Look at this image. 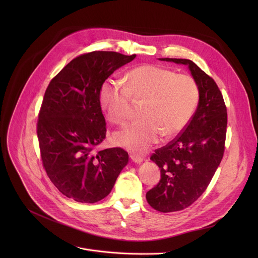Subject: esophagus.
Listing matches in <instances>:
<instances>
[{
	"label": "esophagus",
	"mask_w": 258,
	"mask_h": 258,
	"mask_svg": "<svg viewBox=\"0 0 258 258\" xmlns=\"http://www.w3.org/2000/svg\"><path fill=\"white\" fill-rule=\"evenodd\" d=\"M131 159L133 160V162H135V163H141L143 161V157L138 154H131Z\"/></svg>",
	"instance_id": "obj_1"
}]
</instances>
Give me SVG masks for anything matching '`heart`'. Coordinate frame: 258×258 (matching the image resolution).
Here are the masks:
<instances>
[{
  "instance_id": "heart-1",
  "label": "heart",
  "mask_w": 258,
  "mask_h": 258,
  "mask_svg": "<svg viewBox=\"0 0 258 258\" xmlns=\"http://www.w3.org/2000/svg\"><path fill=\"white\" fill-rule=\"evenodd\" d=\"M132 100L142 102L141 119L114 135L116 144L142 152L165 138L177 136L191 120L200 100V88L194 77L177 74L166 68L145 63L130 70L125 85L107 78L99 91L100 105L116 125L128 120Z\"/></svg>"
}]
</instances>
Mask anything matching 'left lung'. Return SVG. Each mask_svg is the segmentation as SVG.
Here are the masks:
<instances>
[{
  "mask_svg": "<svg viewBox=\"0 0 258 258\" xmlns=\"http://www.w3.org/2000/svg\"><path fill=\"white\" fill-rule=\"evenodd\" d=\"M160 59L188 66L200 88L199 104L188 125L151 156L161 179L146 192V200L155 210L166 213L189 207L205 192L224 156L227 107L213 78L194 61Z\"/></svg>",
  "mask_w": 258,
  "mask_h": 258,
  "instance_id": "1",
  "label": "left lung"
}]
</instances>
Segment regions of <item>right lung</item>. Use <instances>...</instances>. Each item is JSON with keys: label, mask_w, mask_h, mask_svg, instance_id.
Returning a JSON list of instances; mask_svg holds the SVG:
<instances>
[{"label": "right lung", "mask_w": 258, "mask_h": 258, "mask_svg": "<svg viewBox=\"0 0 258 258\" xmlns=\"http://www.w3.org/2000/svg\"><path fill=\"white\" fill-rule=\"evenodd\" d=\"M135 57L113 51L85 53L50 81L36 133L47 175L67 198L80 203L104 199L127 164L123 148L96 151L106 136L99 91L108 76Z\"/></svg>", "instance_id": "right-lung-1"}]
</instances>
